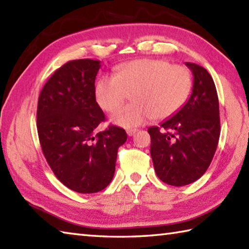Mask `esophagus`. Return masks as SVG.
<instances>
[{
  "label": "esophagus",
  "mask_w": 249,
  "mask_h": 249,
  "mask_svg": "<svg viewBox=\"0 0 249 249\" xmlns=\"http://www.w3.org/2000/svg\"><path fill=\"white\" fill-rule=\"evenodd\" d=\"M136 132H137L136 128H129V129L126 130V133H127L128 136H133V135L136 133Z\"/></svg>",
  "instance_id": "34e87169"
}]
</instances>
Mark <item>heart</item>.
Returning <instances> with one entry per match:
<instances>
[{"instance_id":"obj_1","label":"heart","mask_w":249,"mask_h":249,"mask_svg":"<svg viewBox=\"0 0 249 249\" xmlns=\"http://www.w3.org/2000/svg\"><path fill=\"white\" fill-rule=\"evenodd\" d=\"M192 77L184 66L165 59H138L117 67L114 75H103L95 83L94 96L104 112L112 113L127 100L111 122L124 128L144 124L150 117L162 121L175 115L187 102Z\"/></svg>"}]
</instances>
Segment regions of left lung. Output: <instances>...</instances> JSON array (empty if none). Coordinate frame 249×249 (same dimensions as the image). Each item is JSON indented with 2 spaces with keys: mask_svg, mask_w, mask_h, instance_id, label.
Segmentation results:
<instances>
[{
  "mask_svg": "<svg viewBox=\"0 0 249 249\" xmlns=\"http://www.w3.org/2000/svg\"><path fill=\"white\" fill-rule=\"evenodd\" d=\"M193 87L188 102L160 127L148 128L150 155L158 178L175 187L195 182L208 170L220 138L215 84L203 67L185 62Z\"/></svg>",
  "mask_w": 249,
  "mask_h": 249,
  "instance_id": "obj_1",
  "label": "left lung"
}]
</instances>
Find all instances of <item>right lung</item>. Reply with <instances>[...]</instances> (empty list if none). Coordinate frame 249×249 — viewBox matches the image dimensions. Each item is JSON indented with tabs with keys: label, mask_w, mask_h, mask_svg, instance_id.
<instances>
[{
	"label": "right lung",
	"mask_w": 249,
	"mask_h": 249,
	"mask_svg": "<svg viewBox=\"0 0 249 249\" xmlns=\"http://www.w3.org/2000/svg\"><path fill=\"white\" fill-rule=\"evenodd\" d=\"M100 60L79 59L56 70L41 90L37 130L41 149L54 176L79 193L107 187L115 172L117 149L127 140L117 126L95 135L105 120L94 96Z\"/></svg>",
	"instance_id": "add662e5"
}]
</instances>
